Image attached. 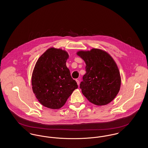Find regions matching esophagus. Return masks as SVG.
Wrapping results in <instances>:
<instances>
[{
	"label": "esophagus",
	"mask_w": 148,
	"mask_h": 148,
	"mask_svg": "<svg viewBox=\"0 0 148 148\" xmlns=\"http://www.w3.org/2000/svg\"><path fill=\"white\" fill-rule=\"evenodd\" d=\"M76 82H77V84L79 85V79H76Z\"/></svg>",
	"instance_id": "obj_1"
}]
</instances>
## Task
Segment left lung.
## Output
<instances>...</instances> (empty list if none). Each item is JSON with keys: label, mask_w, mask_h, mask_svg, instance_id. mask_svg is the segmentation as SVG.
Wrapping results in <instances>:
<instances>
[{"label": "left lung", "mask_w": 148, "mask_h": 148, "mask_svg": "<svg viewBox=\"0 0 148 148\" xmlns=\"http://www.w3.org/2000/svg\"><path fill=\"white\" fill-rule=\"evenodd\" d=\"M77 56L84 60L86 73L80 88L90 102L104 106L119 92L121 79L118 68L112 56L102 50L79 51Z\"/></svg>", "instance_id": "1"}]
</instances>
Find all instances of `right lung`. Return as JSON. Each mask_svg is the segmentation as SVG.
Returning <instances> with one entry per match:
<instances>
[{
    "instance_id": "add662e5",
    "label": "right lung",
    "mask_w": 148,
    "mask_h": 148,
    "mask_svg": "<svg viewBox=\"0 0 148 148\" xmlns=\"http://www.w3.org/2000/svg\"><path fill=\"white\" fill-rule=\"evenodd\" d=\"M68 58L65 50L51 48L36 63L32 77V89L38 101L45 107L62 108L77 88L66 65Z\"/></svg>"
}]
</instances>
